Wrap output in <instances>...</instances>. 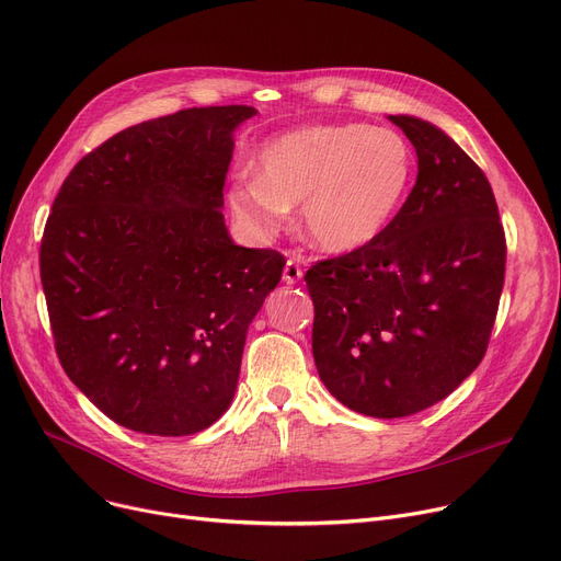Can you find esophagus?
<instances>
[{"label":"esophagus","instance_id":"34e87169","mask_svg":"<svg viewBox=\"0 0 561 561\" xmlns=\"http://www.w3.org/2000/svg\"><path fill=\"white\" fill-rule=\"evenodd\" d=\"M302 273H305V271H302L300 261L288 259L286 265H284V282H286V284H298L300 277H302Z\"/></svg>","mask_w":561,"mask_h":561}]
</instances>
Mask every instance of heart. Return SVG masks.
Listing matches in <instances>:
<instances>
[{"label": "heart", "mask_w": 561, "mask_h": 561, "mask_svg": "<svg viewBox=\"0 0 561 561\" xmlns=\"http://www.w3.org/2000/svg\"><path fill=\"white\" fill-rule=\"evenodd\" d=\"M259 174L229 188V206L252 231L277 233L302 202L309 241L332 254L355 252L389 227L411 184L414 159L391 129L313 125L265 142Z\"/></svg>", "instance_id": "1"}]
</instances>
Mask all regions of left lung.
Returning a JSON list of instances; mask_svg holds the SVG:
<instances>
[{
    "instance_id": "obj_1",
    "label": "left lung",
    "mask_w": 561,
    "mask_h": 561,
    "mask_svg": "<svg viewBox=\"0 0 561 561\" xmlns=\"http://www.w3.org/2000/svg\"><path fill=\"white\" fill-rule=\"evenodd\" d=\"M389 121L416 147V186L373 243L305 275L322 385L375 419L419 414L480 366L507 259L480 165L419 117Z\"/></svg>"
}]
</instances>
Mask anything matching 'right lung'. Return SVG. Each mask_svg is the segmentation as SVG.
Instances as JSON below:
<instances>
[{
    "label": "right lung",
    "mask_w": 561,
    "mask_h": 561,
    "mask_svg": "<svg viewBox=\"0 0 561 561\" xmlns=\"http://www.w3.org/2000/svg\"><path fill=\"white\" fill-rule=\"evenodd\" d=\"M254 113L206 106L134 125L88 152L51 204L41 282L58 362L127 430L216 423L282 279L284 254L236 245L222 218L231 134Z\"/></svg>",
    "instance_id": "obj_1"
}]
</instances>
